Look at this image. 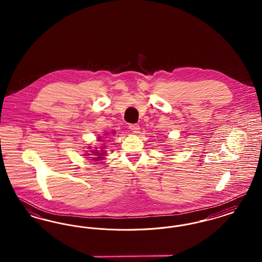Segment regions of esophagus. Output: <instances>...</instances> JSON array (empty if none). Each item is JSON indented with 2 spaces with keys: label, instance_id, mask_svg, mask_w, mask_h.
I'll use <instances>...</instances> for the list:
<instances>
[{
  "label": "esophagus",
  "instance_id": "esophagus-1",
  "mask_svg": "<svg viewBox=\"0 0 262 262\" xmlns=\"http://www.w3.org/2000/svg\"><path fill=\"white\" fill-rule=\"evenodd\" d=\"M129 129L134 133V134H138L140 130V126L138 125H129Z\"/></svg>",
  "mask_w": 262,
  "mask_h": 262
}]
</instances>
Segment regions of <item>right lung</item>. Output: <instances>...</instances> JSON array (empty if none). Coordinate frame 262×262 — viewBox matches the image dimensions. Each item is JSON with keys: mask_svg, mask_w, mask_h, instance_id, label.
I'll list each match as a JSON object with an SVG mask.
<instances>
[{"mask_svg": "<svg viewBox=\"0 0 262 262\" xmlns=\"http://www.w3.org/2000/svg\"><path fill=\"white\" fill-rule=\"evenodd\" d=\"M113 134H114V132H113ZM106 135H108V134H106ZM105 135V136H106ZM97 141H102V142H105L106 140H104L102 137H98L97 138ZM105 143H103V144H101L102 146L101 147H94V148H92L91 146H88V149L86 150V152L83 154L84 156H88L86 158H89V160H92V161H94V162H97V161H101V160H105V155L107 154L106 152V146L107 145H104Z\"/></svg>", "mask_w": 262, "mask_h": 262, "instance_id": "right-lung-1", "label": "right lung"}]
</instances>
